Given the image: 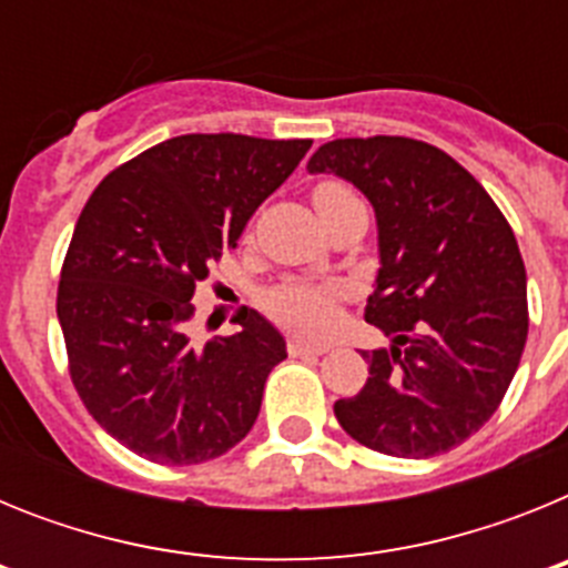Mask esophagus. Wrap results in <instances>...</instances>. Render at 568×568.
I'll list each match as a JSON object with an SVG mask.
<instances>
[{
    "label": "esophagus",
    "instance_id": "34e87169",
    "mask_svg": "<svg viewBox=\"0 0 568 568\" xmlns=\"http://www.w3.org/2000/svg\"><path fill=\"white\" fill-rule=\"evenodd\" d=\"M329 346L327 344H310V341H301V338H290L287 341V353L293 355H304V358H307V355H324L327 353Z\"/></svg>",
    "mask_w": 568,
    "mask_h": 568
}]
</instances>
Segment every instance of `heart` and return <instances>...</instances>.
<instances>
[{"label":"heart","mask_w":568,"mask_h":568,"mask_svg":"<svg viewBox=\"0 0 568 568\" xmlns=\"http://www.w3.org/2000/svg\"><path fill=\"white\" fill-rule=\"evenodd\" d=\"M361 202L353 190L341 182H318L313 187V204L318 210V215H327L329 210L344 207V204ZM335 287H313V284H290V287L275 290L267 298L270 313L287 324L295 333H321L327 327L329 321V307H333Z\"/></svg>","instance_id":"obj_1"}]
</instances>
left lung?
Masks as SVG:
<instances>
[{"label":"left lung","mask_w":568,"mask_h":568,"mask_svg":"<svg viewBox=\"0 0 568 568\" xmlns=\"http://www.w3.org/2000/svg\"><path fill=\"white\" fill-rule=\"evenodd\" d=\"M373 202L381 270L364 318L393 346L335 400L344 433L393 458H433L504 400L529 333L526 267L506 215L469 170L406 135L335 139L310 159Z\"/></svg>","instance_id":"obj_1"}]
</instances>
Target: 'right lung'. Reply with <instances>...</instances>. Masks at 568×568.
Returning a JSON list of instances; mask_svg holds the SVG:
<instances>
[{
  "label": "right lung",
  "mask_w": 568,
  "mask_h": 568,
  "mask_svg": "<svg viewBox=\"0 0 568 568\" xmlns=\"http://www.w3.org/2000/svg\"><path fill=\"white\" fill-rule=\"evenodd\" d=\"M310 139L190 133L99 182L57 293L70 381L104 433L162 466L204 464L253 429L278 329L241 307V333L190 344L193 293Z\"/></svg>",
  "instance_id": "obj_1"
}]
</instances>
